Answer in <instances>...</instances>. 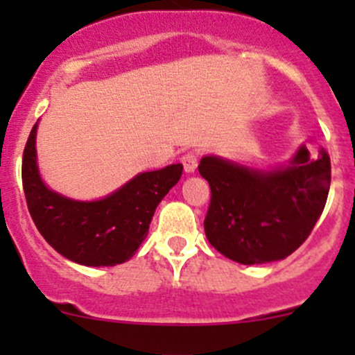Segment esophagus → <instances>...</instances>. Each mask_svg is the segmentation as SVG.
<instances>
[{"instance_id":"obj_1","label":"esophagus","mask_w":355,"mask_h":355,"mask_svg":"<svg viewBox=\"0 0 355 355\" xmlns=\"http://www.w3.org/2000/svg\"><path fill=\"white\" fill-rule=\"evenodd\" d=\"M182 163H184V168L187 173H194L196 168H198V163H199V155L194 151L185 153V155L182 156Z\"/></svg>"}]
</instances>
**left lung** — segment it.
Instances as JSON below:
<instances>
[{
    "label": "left lung",
    "mask_w": 355,
    "mask_h": 355,
    "mask_svg": "<svg viewBox=\"0 0 355 355\" xmlns=\"http://www.w3.org/2000/svg\"><path fill=\"white\" fill-rule=\"evenodd\" d=\"M199 173L211 187L209 244L241 264H263L285 259L309 237L327 204L331 164L323 148L311 155L302 146L277 170L204 156Z\"/></svg>",
    "instance_id": "left-lung-1"
}]
</instances>
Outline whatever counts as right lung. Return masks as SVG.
<instances>
[{
    "instance_id": "add662e5",
    "label": "right lung",
    "mask_w": 355,
    "mask_h": 355,
    "mask_svg": "<svg viewBox=\"0 0 355 355\" xmlns=\"http://www.w3.org/2000/svg\"><path fill=\"white\" fill-rule=\"evenodd\" d=\"M35 132L37 123L24 149L22 184L39 234L56 252L84 266H114L130 259L148 237L156 206L180 180L184 166L139 173L105 199L73 200L49 191L41 180Z\"/></svg>"
}]
</instances>
